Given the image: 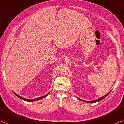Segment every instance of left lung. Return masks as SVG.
<instances>
[{
	"label": "left lung",
	"mask_w": 124,
	"mask_h": 124,
	"mask_svg": "<svg viewBox=\"0 0 124 124\" xmlns=\"http://www.w3.org/2000/svg\"><path fill=\"white\" fill-rule=\"evenodd\" d=\"M110 91L108 93H107L106 95L102 96V97H100V98H98V99H96V100H93V101H85L81 100V99H80V98H78L79 100L81 101H84V102H86V103H95V102H99V101H101V100H102L103 99H104V98L105 97H106L107 96L109 95V93H110Z\"/></svg>",
	"instance_id": "1"
}]
</instances>
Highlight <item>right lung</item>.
Returning <instances> with one entry per match:
<instances>
[{"instance_id":"right-lung-1","label":"right lung","mask_w":124,"mask_h":124,"mask_svg":"<svg viewBox=\"0 0 124 124\" xmlns=\"http://www.w3.org/2000/svg\"><path fill=\"white\" fill-rule=\"evenodd\" d=\"M12 92H14V93L17 96V97H18V98H20V99L23 100H24V101H27V102H34V101H38V100H41V99H43V98L46 97V96H47L48 95H49V93H50V92H48V93L46 94V95H45L43 96H41V97H38V98H35V99L29 100V99H27V98H23V97H21V96L18 95L17 94H16V93H15V92H14V91H12Z\"/></svg>"}]
</instances>
